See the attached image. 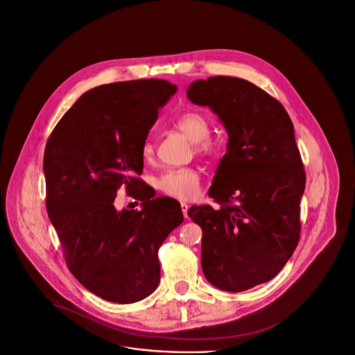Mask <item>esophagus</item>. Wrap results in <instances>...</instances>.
Segmentation results:
<instances>
[{
  "label": "esophagus",
  "instance_id": "esophagus-1",
  "mask_svg": "<svg viewBox=\"0 0 355 355\" xmlns=\"http://www.w3.org/2000/svg\"><path fill=\"white\" fill-rule=\"evenodd\" d=\"M188 208H189V205H187V203H184V202H182V211H183V215H184V218H188Z\"/></svg>",
  "mask_w": 355,
  "mask_h": 355
}]
</instances>
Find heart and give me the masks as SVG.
Wrapping results in <instances>:
<instances>
[{
    "instance_id": "b5f03b06",
    "label": "heart",
    "mask_w": 355,
    "mask_h": 355,
    "mask_svg": "<svg viewBox=\"0 0 355 355\" xmlns=\"http://www.w3.org/2000/svg\"><path fill=\"white\" fill-rule=\"evenodd\" d=\"M173 127L186 135L193 143L196 153L199 155H214L216 152V143L209 139L211 124L209 120L200 112H186L173 120ZM155 147L150 139L141 146V157L144 162H150L153 157ZM200 173L195 168H171L164 171L156 179V188L167 195L179 200H192L200 192Z\"/></svg>"
}]
</instances>
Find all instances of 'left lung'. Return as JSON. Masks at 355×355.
<instances>
[{"label":"left lung","mask_w":355,"mask_h":355,"mask_svg":"<svg viewBox=\"0 0 355 355\" xmlns=\"http://www.w3.org/2000/svg\"><path fill=\"white\" fill-rule=\"evenodd\" d=\"M187 97L228 135L208 191L220 207L188 211L203 230L202 268L212 286L245 291L277 277L298 245L306 175L294 125L278 100L238 77L196 80Z\"/></svg>","instance_id":"1"}]
</instances>
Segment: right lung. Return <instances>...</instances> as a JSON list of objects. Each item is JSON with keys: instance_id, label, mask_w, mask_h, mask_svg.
I'll return each mask as SVG.
<instances>
[{"instance_id": "right-lung-1", "label": "right lung", "mask_w": 355, "mask_h": 355, "mask_svg": "<svg viewBox=\"0 0 355 355\" xmlns=\"http://www.w3.org/2000/svg\"><path fill=\"white\" fill-rule=\"evenodd\" d=\"M176 89L156 78L96 87L62 116L45 147L46 208L68 268L110 302L135 303L157 288V251L183 223L179 202L150 199L137 178L141 146ZM121 185L142 202L141 210L115 209Z\"/></svg>"}]
</instances>
